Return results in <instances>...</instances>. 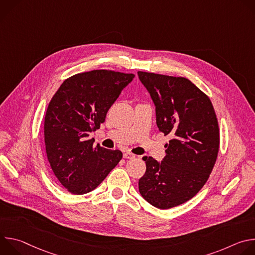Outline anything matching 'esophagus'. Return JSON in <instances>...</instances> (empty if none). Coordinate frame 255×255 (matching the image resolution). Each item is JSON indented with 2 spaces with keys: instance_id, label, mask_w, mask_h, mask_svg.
<instances>
[{
  "instance_id": "esophagus-1",
  "label": "esophagus",
  "mask_w": 255,
  "mask_h": 255,
  "mask_svg": "<svg viewBox=\"0 0 255 255\" xmlns=\"http://www.w3.org/2000/svg\"><path fill=\"white\" fill-rule=\"evenodd\" d=\"M123 156H124V158L132 159V158L135 157V154H133V153H131V152H125V153L123 154Z\"/></svg>"
}]
</instances>
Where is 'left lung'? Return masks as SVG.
Wrapping results in <instances>:
<instances>
[{
	"mask_svg": "<svg viewBox=\"0 0 255 255\" xmlns=\"http://www.w3.org/2000/svg\"><path fill=\"white\" fill-rule=\"evenodd\" d=\"M155 105L156 124L164 136L161 162L144 156L146 171L139 192L150 205L164 210L186 203L204 187L219 151L220 133L209 97L186 78L138 71Z\"/></svg>",
	"mask_w": 255,
	"mask_h": 255,
	"instance_id": "8db88e82",
	"label": "left lung"
}]
</instances>
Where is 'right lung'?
Listing matches in <instances>:
<instances>
[{"label":"right lung","instance_id":"1","mask_svg":"<svg viewBox=\"0 0 255 255\" xmlns=\"http://www.w3.org/2000/svg\"><path fill=\"white\" fill-rule=\"evenodd\" d=\"M134 77L106 69L82 72L66 79L49 102L44 119L46 154L59 183L71 194L95 190L121 160L120 150L100 144L94 147L89 137Z\"/></svg>","mask_w":255,"mask_h":255}]
</instances>
